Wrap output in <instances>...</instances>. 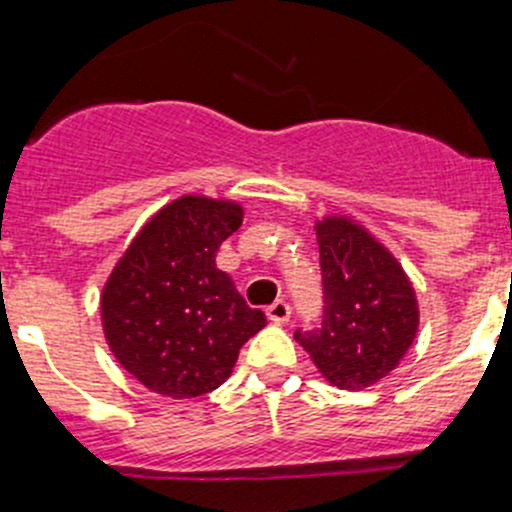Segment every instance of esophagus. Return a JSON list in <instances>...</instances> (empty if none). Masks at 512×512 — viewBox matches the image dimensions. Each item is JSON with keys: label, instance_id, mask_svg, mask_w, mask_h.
Listing matches in <instances>:
<instances>
[{"label": "esophagus", "instance_id": "obj_1", "mask_svg": "<svg viewBox=\"0 0 512 512\" xmlns=\"http://www.w3.org/2000/svg\"><path fill=\"white\" fill-rule=\"evenodd\" d=\"M267 317L275 324H287L289 317H292V309H289L285 299H277V302H272L270 307H267Z\"/></svg>", "mask_w": 512, "mask_h": 512}]
</instances>
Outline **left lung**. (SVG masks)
Instances as JSON below:
<instances>
[{
	"label": "left lung",
	"instance_id": "obj_1",
	"mask_svg": "<svg viewBox=\"0 0 512 512\" xmlns=\"http://www.w3.org/2000/svg\"><path fill=\"white\" fill-rule=\"evenodd\" d=\"M322 327L294 339L339 389L359 391L399 366L414 344L418 304L396 257L349 218L317 223Z\"/></svg>",
	"mask_w": 512,
	"mask_h": 512
}]
</instances>
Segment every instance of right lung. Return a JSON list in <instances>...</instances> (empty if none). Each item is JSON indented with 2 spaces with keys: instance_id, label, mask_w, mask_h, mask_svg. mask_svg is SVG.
<instances>
[{
  "instance_id": "add662e5",
  "label": "right lung",
  "mask_w": 512,
  "mask_h": 512,
  "mask_svg": "<svg viewBox=\"0 0 512 512\" xmlns=\"http://www.w3.org/2000/svg\"><path fill=\"white\" fill-rule=\"evenodd\" d=\"M240 225L237 203L183 195L143 225L103 287L108 347L156 394L193 399L218 389L242 344L267 324L215 267Z\"/></svg>"
}]
</instances>
